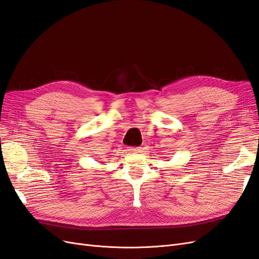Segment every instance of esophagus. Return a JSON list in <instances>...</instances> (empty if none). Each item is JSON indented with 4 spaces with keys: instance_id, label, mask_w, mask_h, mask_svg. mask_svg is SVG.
Listing matches in <instances>:
<instances>
[{
    "instance_id": "esophagus-1",
    "label": "esophagus",
    "mask_w": 259,
    "mask_h": 259,
    "mask_svg": "<svg viewBox=\"0 0 259 259\" xmlns=\"http://www.w3.org/2000/svg\"><path fill=\"white\" fill-rule=\"evenodd\" d=\"M140 150H141L140 147H130L128 148V151H131V152H134V153L140 152Z\"/></svg>"
}]
</instances>
